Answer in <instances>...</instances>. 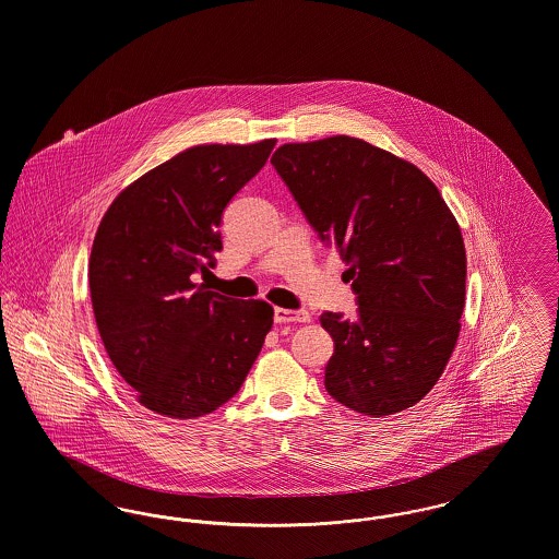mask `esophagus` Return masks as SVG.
<instances>
[{"label":"esophagus","instance_id":"esophagus-1","mask_svg":"<svg viewBox=\"0 0 559 559\" xmlns=\"http://www.w3.org/2000/svg\"><path fill=\"white\" fill-rule=\"evenodd\" d=\"M310 314L306 310H285V308H274V322L287 324V322H308Z\"/></svg>","mask_w":559,"mask_h":559}]
</instances>
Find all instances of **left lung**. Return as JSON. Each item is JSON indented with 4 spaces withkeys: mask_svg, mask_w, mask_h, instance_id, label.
Listing matches in <instances>:
<instances>
[{
    "mask_svg": "<svg viewBox=\"0 0 559 559\" xmlns=\"http://www.w3.org/2000/svg\"><path fill=\"white\" fill-rule=\"evenodd\" d=\"M270 163L326 247L346 260L356 317L324 312L335 349L326 392L383 417L426 396L444 371L465 308V245L438 188L365 140L283 144Z\"/></svg>",
    "mask_w": 559,
    "mask_h": 559,
    "instance_id": "8db88e82",
    "label": "left lung"
}]
</instances>
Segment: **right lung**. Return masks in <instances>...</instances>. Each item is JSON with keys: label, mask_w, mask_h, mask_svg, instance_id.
<instances>
[{"label": "right lung", "mask_w": 559, "mask_h": 559, "mask_svg": "<svg viewBox=\"0 0 559 559\" xmlns=\"http://www.w3.org/2000/svg\"><path fill=\"white\" fill-rule=\"evenodd\" d=\"M276 140L192 146L126 188L105 213L90 255L98 333L142 406L210 415L253 367L274 310L194 283L222 251V217Z\"/></svg>", "instance_id": "add662e5"}]
</instances>
